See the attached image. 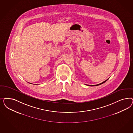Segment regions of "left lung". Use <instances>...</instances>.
Returning a JSON list of instances; mask_svg holds the SVG:
<instances>
[{
    "mask_svg": "<svg viewBox=\"0 0 133 133\" xmlns=\"http://www.w3.org/2000/svg\"><path fill=\"white\" fill-rule=\"evenodd\" d=\"M108 80V79L107 80H105V81L103 82L102 83H100V84H97V85H89V86H98V85H101V84H103L104 83H105V82L107 81Z\"/></svg>",
    "mask_w": 133,
    "mask_h": 133,
    "instance_id": "obj_1",
    "label": "left lung"
}]
</instances>
